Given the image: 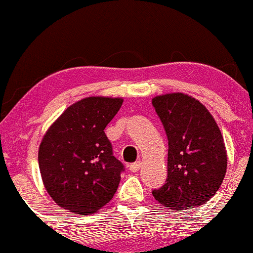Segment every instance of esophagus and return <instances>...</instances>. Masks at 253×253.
<instances>
[{
    "mask_svg": "<svg viewBox=\"0 0 253 253\" xmlns=\"http://www.w3.org/2000/svg\"><path fill=\"white\" fill-rule=\"evenodd\" d=\"M140 167H141V162H140V161H137V162L132 163V165L129 166V170L138 171L140 169Z\"/></svg>",
    "mask_w": 253,
    "mask_h": 253,
    "instance_id": "obj_1",
    "label": "esophagus"
}]
</instances>
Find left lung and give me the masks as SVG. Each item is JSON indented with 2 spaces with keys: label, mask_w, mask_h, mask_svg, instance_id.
Here are the masks:
<instances>
[{
  "label": "left lung",
  "mask_w": 253,
  "mask_h": 253,
  "mask_svg": "<svg viewBox=\"0 0 253 253\" xmlns=\"http://www.w3.org/2000/svg\"><path fill=\"white\" fill-rule=\"evenodd\" d=\"M168 138V177L155 199L168 209H193L209 201L227 171V150L213 116L182 92L152 98Z\"/></svg>",
  "instance_id": "8db88e82"
}]
</instances>
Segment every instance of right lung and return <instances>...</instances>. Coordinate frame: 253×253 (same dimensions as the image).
<instances>
[{
	"label": "right lung",
	"mask_w": 253,
	"mask_h": 253,
	"mask_svg": "<svg viewBox=\"0 0 253 253\" xmlns=\"http://www.w3.org/2000/svg\"><path fill=\"white\" fill-rule=\"evenodd\" d=\"M121 97L91 96L69 105L49 127L38 149L46 192L73 215L87 216L109 203L124 166L104 133Z\"/></svg>",
	"instance_id": "1"
}]
</instances>
